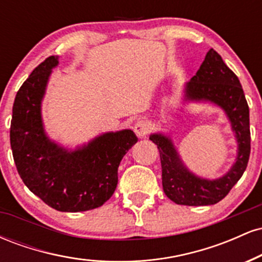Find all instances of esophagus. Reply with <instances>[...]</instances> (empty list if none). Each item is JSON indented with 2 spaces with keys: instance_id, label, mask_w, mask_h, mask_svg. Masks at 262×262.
<instances>
[{
  "instance_id": "esophagus-1",
  "label": "esophagus",
  "mask_w": 262,
  "mask_h": 262,
  "mask_svg": "<svg viewBox=\"0 0 262 262\" xmlns=\"http://www.w3.org/2000/svg\"><path fill=\"white\" fill-rule=\"evenodd\" d=\"M134 132L139 138L145 137L150 132V123L148 121H144V119H139V121L135 123Z\"/></svg>"
}]
</instances>
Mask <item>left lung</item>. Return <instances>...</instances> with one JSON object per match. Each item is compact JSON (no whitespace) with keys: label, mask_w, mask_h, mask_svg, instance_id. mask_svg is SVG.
<instances>
[{"label":"left lung","mask_w":262,"mask_h":262,"mask_svg":"<svg viewBox=\"0 0 262 262\" xmlns=\"http://www.w3.org/2000/svg\"><path fill=\"white\" fill-rule=\"evenodd\" d=\"M185 101L209 102L224 111L231 130L235 133L236 159L225 175L214 180L204 179L186 167L170 135L150 134L149 139L158 145L160 152L162 188L165 194L176 204H215L229 193L248 166L250 156L248 102L237 76L213 49L207 53L196 75L186 83Z\"/></svg>","instance_id":"8db88e82"}]
</instances>
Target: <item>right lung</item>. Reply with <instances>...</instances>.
<instances>
[{
	"label": "right lung",
	"mask_w": 262,
	"mask_h": 262,
	"mask_svg": "<svg viewBox=\"0 0 262 262\" xmlns=\"http://www.w3.org/2000/svg\"><path fill=\"white\" fill-rule=\"evenodd\" d=\"M58 64V56L45 59L17 92L10 132L12 154L20 179L43 202L60 212H85L112 197L119 164L138 138L130 129L107 132L74 150L50 139L41 102Z\"/></svg>",
	"instance_id": "1"
}]
</instances>
